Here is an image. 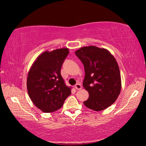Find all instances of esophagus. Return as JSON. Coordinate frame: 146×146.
I'll return each mask as SVG.
<instances>
[{"mask_svg": "<svg viewBox=\"0 0 146 146\" xmlns=\"http://www.w3.org/2000/svg\"><path fill=\"white\" fill-rule=\"evenodd\" d=\"M75 88H76V90H80V89H82V87L81 85L79 84V83H77V84L75 85Z\"/></svg>", "mask_w": 146, "mask_h": 146, "instance_id": "obj_1", "label": "esophagus"}]
</instances>
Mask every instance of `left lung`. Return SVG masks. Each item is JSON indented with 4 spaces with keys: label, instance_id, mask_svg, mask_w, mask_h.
I'll list each match as a JSON object with an SVG mask.
<instances>
[{
    "label": "left lung",
    "instance_id": "left-lung-1",
    "mask_svg": "<svg viewBox=\"0 0 146 146\" xmlns=\"http://www.w3.org/2000/svg\"><path fill=\"white\" fill-rule=\"evenodd\" d=\"M84 65L83 87L89 98L83 104L95 111L110 107L121 90V77L116 60L107 49L94 46L82 47L75 51Z\"/></svg>",
    "mask_w": 146,
    "mask_h": 146
}]
</instances>
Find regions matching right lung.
I'll return each instance as SVG.
<instances>
[{
	"label": "right lung",
	"instance_id": "obj_1",
	"mask_svg": "<svg viewBox=\"0 0 146 146\" xmlns=\"http://www.w3.org/2000/svg\"><path fill=\"white\" fill-rule=\"evenodd\" d=\"M68 54V48L44 51L30 68L27 78V92L33 104L43 112L60 109L71 94V87L65 85L61 75V66Z\"/></svg>",
	"mask_w": 146,
	"mask_h": 146
}]
</instances>
